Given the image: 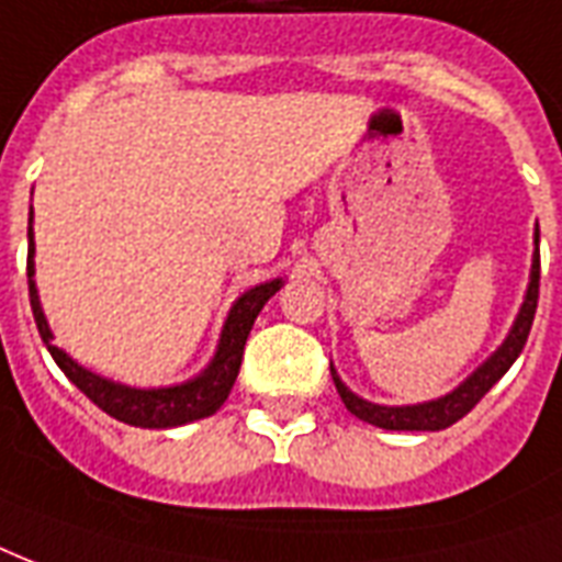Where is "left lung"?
Returning a JSON list of instances; mask_svg holds the SVG:
<instances>
[{
  "instance_id": "left-lung-1",
  "label": "left lung",
  "mask_w": 562,
  "mask_h": 562,
  "mask_svg": "<svg viewBox=\"0 0 562 562\" xmlns=\"http://www.w3.org/2000/svg\"><path fill=\"white\" fill-rule=\"evenodd\" d=\"M533 243L539 246V228L533 232ZM539 302V249L533 251V263H530V284L528 293H525V302L519 307V316L513 322L510 334L507 340L498 346V349L490 355V358L481 363V367L472 372V375L458 386L451 390L448 395H439L434 402H422V404H404V407H386V404H372L367 398H360L342 384L340 375L334 372L330 367V378L337 384V393H340L342 404L349 407V413H355L358 419L375 425V428L384 430H442L448 425H454L458 419H463L472 407H475L481 398H484L490 390H493L507 369L516 363V358L525 349L528 342L530 325H533V313H537Z\"/></svg>"
}]
</instances>
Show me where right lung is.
<instances>
[{
    "label": "right lung",
    "instance_id": "right-lung-1",
    "mask_svg": "<svg viewBox=\"0 0 562 562\" xmlns=\"http://www.w3.org/2000/svg\"><path fill=\"white\" fill-rule=\"evenodd\" d=\"M32 213L29 211V299H32V313L37 322L46 349L60 367V372L81 390V393L102 407L108 416L134 425V428H178L187 422L204 419L225 404L228 393H232L237 372L243 363V349L249 340V330L258 319V313L263 311V304L281 290L284 278H272L267 284H258L246 290V293L234 302L228 311V319L222 325L220 346L216 355L207 363L202 375L190 378L184 384L176 386H158V390H137V386L116 384L111 378H102L90 372V369L78 367L76 360L69 358L67 351L52 346L49 322L43 316L41 295H37V284H34V234H32Z\"/></svg>",
    "mask_w": 562,
    "mask_h": 562
}]
</instances>
